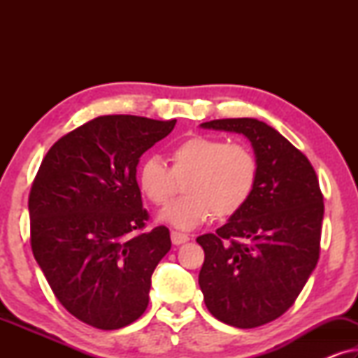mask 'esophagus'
I'll return each mask as SVG.
<instances>
[{
	"label": "esophagus",
	"mask_w": 358,
	"mask_h": 358,
	"mask_svg": "<svg viewBox=\"0 0 358 358\" xmlns=\"http://www.w3.org/2000/svg\"><path fill=\"white\" fill-rule=\"evenodd\" d=\"M189 234H184V233H179V231H173L171 233V241H173V244H176V246H179V244H184L189 241Z\"/></svg>",
	"instance_id": "obj_1"
}]
</instances>
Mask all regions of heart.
<instances>
[{
	"label": "heart",
	"instance_id": "heart-1",
	"mask_svg": "<svg viewBox=\"0 0 358 358\" xmlns=\"http://www.w3.org/2000/svg\"><path fill=\"white\" fill-rule=\"evenodd\" d=\"M168 168L156 156L136 171L140 192L155 205H166L183 180L184 197L159 213V222L190 231L215 217L236 215L249 202L259 178V161L243 143L208 135H192L169 150Z\"/></svg>",
	"mask_w": 358,
	"mask_h": 358
}]
</instances>
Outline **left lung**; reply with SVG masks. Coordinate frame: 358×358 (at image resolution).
Wrapping results in <instances>:
<instances>
[{"instance_id": "1", "label": "left lung", "mask_w": 358, "mask_h": 358, "mask_svg": "<svg viewBox=\"0 0 358 358\" xmlns=\"http://www.w3.org/2000/svg\"><path fill=\"white\" fill-rule=\"evenodd\" d=\"M241 134L259 161L256 189L217 233L202 234L199 285L208 311L224 324L251 329L282 316L320 259L324 203L316 173L285 136L257 119L200 125Z\"/></svg>"}]
</instances>
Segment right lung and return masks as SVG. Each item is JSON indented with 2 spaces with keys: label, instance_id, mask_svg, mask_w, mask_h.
Instances as JSON below:
<instances>
[{
  "label": "right lung",
  "instance_id": "1",
  "mask_svg": "<svg viewBox=\"0 0 358 358\" xmlns=\"http://www.w3.org/2000/svg\"><path fill=\"white\" fill-rule=\"evenodd\" d=\"M174 125L136 115L96 117L62 136L34 179V257L65 310L97 329H120L143 315L151 275L171 249L166 227L143 231L150 215L136 166Z\"/></svg>",
  "mask_w": 358,
  "mask_h": 358
}]
</instances>
